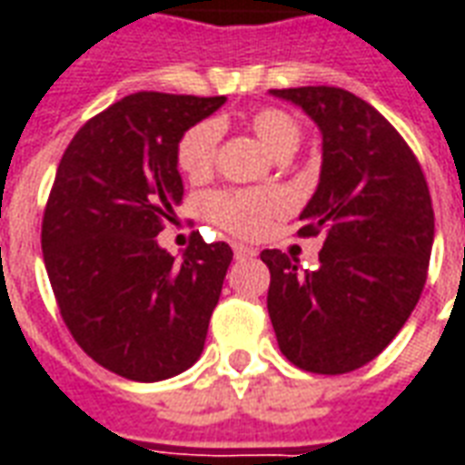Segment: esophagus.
<instances>
[{"label": "esophagus", "mask_w": 465, "mask_h": 465, "mask_svg": "<svg viewBox=\"0 0 465 465\" xmlns=\"http://www.w3.org/2000/svg\"><path fill=\"white\" fill-rule=\"evenodd\" d=\"M259 251L253 249V246H246V243H233V256L236 259H253Z\"/></svg>", "instance_id": "1"}]
</instances>
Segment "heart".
Returning a JSON list of instances; mask_svg holds the SVG:
<instances>
[{
  "mask_svg": "<svg viewBox=\"0 0 465 465\" xmlns=\"http://www.w3.org/2000/svg\"><path fill=\"white\" fill-rule=\"evenodd\" d=\"M251 130L256 133L268 153L293 154L301 143V127L288 113L278 108H263L251 118ZM219 127L216 123H199L182 137L177 163L189 180H204L214 170ZM285 212V197L278 189H223L206 199V214L229 233L253 239L266 232L271 219Z\"/></svg>",
  "mask_w": 465,
  "mask_h": 465,
  "instance_id": "obj_1",
  "label": "heart"
}]
</instances>
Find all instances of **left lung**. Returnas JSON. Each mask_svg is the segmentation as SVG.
Returning a JSON list of instances; mask_svg holds the SVG:
<instances>
[{"label": "left lung", "instance_id": "8db88e82", "mask_svg": "<svg viewBox=\"0 0 465 465\" xmlns=\"http://www.w3.org/2000/svg\"><path fill=\"white\" fill-rule=\"evenodd\" d=\"M271 95L298 105L322 135L320 182L298 233L325 242L315 271L278 249L261 253L268 315L295 367L352 372L390 345L424 291L434 246L424 172L397 130L350 91L302 85Z\"/></svg>", "mask_w": 465, "mask_h": 465}]
</instances>
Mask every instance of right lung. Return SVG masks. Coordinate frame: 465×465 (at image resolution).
Segmentation results:
<instances>
[{
  "label": "right lung",
  "instance_id": "right-lung-1",
  "mask_svg": "<svg viewBox=\"0 0 465 465\" xmlns=\"http://www.w3.org/2000/svg\"><path fill=\"white\" fill-rule=\"evenodd\" d=\"M223 101L133 93L88 120L58 163L41 226L46 273L75 342L125 380H170L204 350L232 249L194 233L174 259L157 233L184 194L182 137Z\"/></svg>",
  "mask_w": 465,
  "mask_h": 465
}]
</instances>
